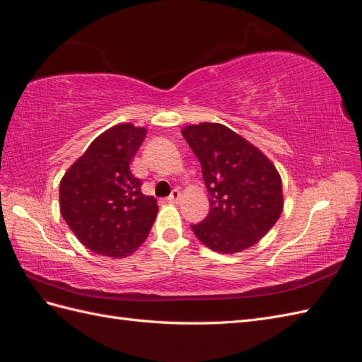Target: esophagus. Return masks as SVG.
I'll return each mask as SVG.
<instances>
[{
  "label": "esophagus",
  "mask_w": 362,
  "mask_h": 362,
  "mask_svg": "<svg viewBox=\"0 0 362 362\" xmlns=\"http://www.w3.org/2000/svg\"><path fill=\"white\" fill-rule=\"evenodd\" d=\"M166 200L170 202V204H177V202L180 200V191L179 189H173L170 197H168Z\"/></svg>",
  "instance_id": "obj_1"
}]
</instances>
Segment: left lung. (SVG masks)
Here are the masks:
<instances>
[{
	"label": "left lung",
	"mask_w": 362,
	"mask_h": 362,
	"mask_svg": "<svg viewBox=\"0 0 362 362\" xmlns=\"http://www.w3.org/2000/svg\"><path fill=\"white\" fill-rule=\"evenodd\" d=\"M202 165L209 214L191 225L197 239L219 253L253 247L279 219L282 182L274 165L239 134L219 123L182 129Z\"/></svg>",
	"instance_id": "8db88e82"
}]
</instances>
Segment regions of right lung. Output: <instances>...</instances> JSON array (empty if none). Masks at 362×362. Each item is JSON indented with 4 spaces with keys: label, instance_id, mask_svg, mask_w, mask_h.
<instances>
[{
    "label": "right lung",
    "instance_id": "obj_1",
    "mask_svg": "<svg viewBox=\"0 0 362 362\" xmlns=\"http://www.w3.org/2000/svg\"><path fill=\"white\" fill-rule=\"evenodd\" d=\"M146 129L115 124L90 143L60 182V211L78 240L97 255L120 259L148 238L157 200L141 192L129 163Z\"/></svg>",
    "mask_w": 362,
    "mask_h": 362
}]
</instances>
